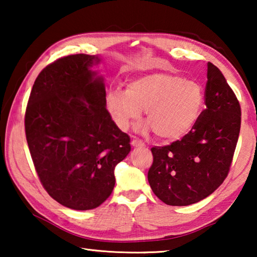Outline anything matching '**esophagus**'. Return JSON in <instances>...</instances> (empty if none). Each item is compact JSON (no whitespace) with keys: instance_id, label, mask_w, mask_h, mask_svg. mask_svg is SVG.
<instances>
[{"instance_id":"obj_1","label":"esophagus","mask_w":257,"mask_h":257,"mask_svg":"<svg viewBox=\"0 0 257 257\" xmlns=\"http://www.w3.org/2000/svg\"><path fill=\"white\" fill-rule=\"evenodd\" d=\"M132 145H133L134 147H144V146H145L144 142L139 141V139H133V141H132Z\"/></svg>"}]
</instances>
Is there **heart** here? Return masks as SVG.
<instances>
[{
  "instance_id": "heart-1",
  "label": "heart",
  "mask_w": 257,
  "mask_h": 257,
  "mask_svg": "<svg viewBox=\"0 0 257 257\" xmlns=\"http://www.w3.org/2000/svg\"><path fill=\"white\" fill-rule=\"evenodd\" d=\"M204 89L196 81L168 72H155L128 82L127 90L114 88L106 107L120 129H127L145 110L147 127L165 141L186 136L201 118ZM146 128V127H145Z\"/></svg>"
}]
</instances>
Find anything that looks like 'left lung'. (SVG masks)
<instances>
[{"instance_id":"1","label":"left lung","mask_w":257,"mask_h":257,"mask_svg":"<svg viewBox=\"0 0 257 257\" xmlns=\"http://www.w3.org/2000/svg\"><path fill=\"white\" fill-rule=\"evenodd\" d=\"M206 108L186 136L152 147L149 182L163 203L187 206L202 201L227 178L240 132V104L224 76L207 63Z\"/></svg>"}]
</instances>
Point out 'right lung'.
<instances>
[{"label":"right lung","instance_id":"add662e5","mask_svg":"<svg viewBox=\"0 0 257 257\" xmlns=\"http://www.w3.org/2000/svg\"><path fill=\"white\" fill-rule=\"evenodd\" d=\"M95 55L50 63L34 82L25 132L35 170L50 196L72 210H93L115 184L114 169L132 150L130 138L106 110Z\"/></svg>","mask_w":257,"mask_h":257}]
</instances>
